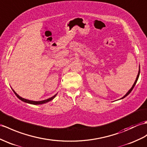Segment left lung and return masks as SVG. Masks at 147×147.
Wrapping results in <instances>:
<instances>
[{
    "mask_svg": "<svg viewBox=\"0 0 147 147\" xmlns=\"http://www.w3.org/2000/svg\"><path fill=\"white\" fill-rule=\"evenodd\" d=\"M140 66H139V70H138V75H137V76H136V80H135V83H134V84H133V86H132V87L130 88V90H129L127 93H126V94L125 95V96H123L121 98H120V100H121V99H123L124 98H125L126 96H127L128 95L131 93V91L133 90V89H134V88L135 87V84H136V82H137V81H138V78H139V75H140Z\"/></svg>",
    "mask_w": 147,
    "mask_h": 147,
    "instance_id": "obj_1",
    "label": "left lung"
}]
</instances>
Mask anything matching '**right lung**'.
<instances>
[{
	"instance_id": "obj_1",
	"label": "right lung",
	"mask_w": 147,
	"mask_h": 147,
	"mask_svg": "<svg viewBox=\"0 0 147 147\" xmlns=\"http://www.w3.org/2000/svg\"><path fill=\"white\" fill-rule=\"evenodd\" d=\"M12 91H13V93H14L16 95V96L18 97V98L19 99V100H20L24 101V102H25V103H29V104H31V105H42V104H44V103H47V102H49V101H51V100H53V99L56 96V95H57V93L55 95H54V96H53V97H51V98H50L47 99V100H42V101H32V100H27V99L22 98L21 96H20L19 94H17V93H16V91H15L14 90H13L12 89Z\"/></svg>"
}]
</instances>
